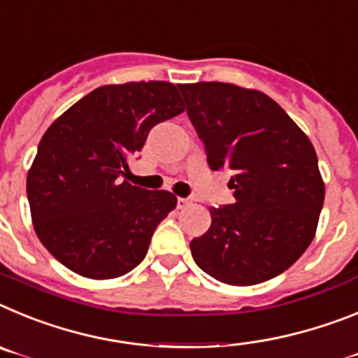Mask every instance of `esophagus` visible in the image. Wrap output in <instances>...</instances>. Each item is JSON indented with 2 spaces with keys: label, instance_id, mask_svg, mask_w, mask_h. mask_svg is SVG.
Instances as JSON below:
<instances>
[{
  "label": "esophagus",
  "instance_id": "1",
  "mask_svg": "<svg viewBox=\"0 0 358 358\" xmlns=\"http://www.w3.org/2000/svg\"><path fill=\"white\" fill-rule=\"evenodd\" d=\"M192 201L189 200V198H178V209H185V207H189Z\"/></svg>",
  "mask_w": 358,
  "mask_h": 358
}]
</instances>
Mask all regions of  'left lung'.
Instances as JSON below:
<instances>
[{"label":"left lung","instance_id":"1","mask_svg":"<svg viewBox=\"0 0 358 358\" xmlns=\"http://www.w3.org/2000/svg\"><path fill=\"white\" fill-rule=\"evenodd\" d=\"M213 171H231L234 205L210 209L192 259L217 281H268L312 243L324 203L317 155L306 133L263 92L231 83L178 85Z\"/></svg>","mask_w":358,"mask_h":358}]
</instances>
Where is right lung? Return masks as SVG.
Returning <instances> with one entry per match:
<instances>
[{"label": "right lung", "instance_id": "right-lung-1", "mask_svg": "<svg viewBox=\"0 0 358 358\" xmlns=\"http://www.w3.org/2000/svg\"><path fill=\"white\" fill-rule=\"evenodd\" d=\"M183 111L175 85L141 80L93 90L52 122L27 194L34 231L59 263L83 278L115 279L144 259L176 196L120 176L149 129Z\"/></svg>", "mask_w": 358, "mask_h": 358}]
</instances>
